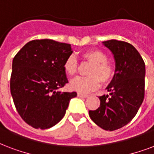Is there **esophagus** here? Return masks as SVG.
<instances>
[{
    "mask_svg": "<svg viewBox=\"0 0 154 154\" xmlns=\"http://www.w3.org/2000/svg\"><path fill=\"white\" fill-rule=\"evenodd\" d=\"M78 97H81V98H85V97H88V95L84 94V93H80V92H79Z\"/></svg>",
    "mask_w": 154,
    "mask_h": 154,
    "instance_id": "1",
    "label": "esophagus"
}]
</instances>
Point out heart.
I'll return each mask as SVG.
<instances>
[{
  "mask_svg": "<svg viewBox=\"0 0 154 154\" xmlns=\"http://www.w3.org/2000/svg\"><path fill=\"white\" fill-rule=\"evenodd\" d=\"M85 61L92 64L88 71V76L78 77L71 81L70 88L79 92H88L97 88L100 81L108 83L114 75V67L111 62L107 61V56L99 49H89L82 54ZM64 70L70 76L75 75L78 70V62L75 57L70 55L64 62Z\"/></svg>",
  "mask_w": 154,
  "mask_h": 154,
  "instance_id": "heart-1",
  "label": "heart"
}]
</instances>
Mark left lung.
I'll return each mask as SVG.
<instances>
[{
    "label": "left lung",
    "mask_w": 154,
    "mask_h": 154,
    "mask_svg": "<svg viewBox=\"0 0 154 154\" xmlns=\"http://www.w3.org/2000/svg\"><path fill=\"white\" fill-rule=\"evenodd\" d=\"M103 44L114 54L115 73L106 88L109 94L99 97L100 107L89 110V116L104 130L114 131L132 120L144 100L145 65L129 43L110 40Z\"/></svg>",
    "instance_id": "1"
}]
</instances>
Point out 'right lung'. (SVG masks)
<instances>
[{"label": "right lung", "mask_w": 154, "mask_h": 154, "mask_svg": "<svg viewBox=\"0 0 154 154\" xmlns=\"http://www.w3.org/2000/svg\"><path fill=\"white\" fill-rule=\"evenodd\" d=\"M72 53L69 44L44 39L28 42L14 57L10 92L18 113L32 128L56 125L77 96L57 91L68 83L64 62Z\"/></svg>", "instance_id": "right-lung-1"}]
</instances>
